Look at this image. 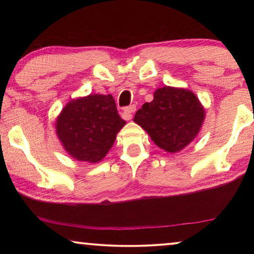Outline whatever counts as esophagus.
<instances>
[{"label": "esophagus", "instance_id": "1", "mask_svg": "<svg viewBox=\"0 0 254 254\" xmlns=\"http://www.w3.org/2000/svg\"><path fill=\"white\" fill-rule=\"evenodd\" d=\"M135 111H136V106L129 105V106L125 107L124 113H125V116H126L127 119H131V118H133V113L135 112Z\"/></svg>", "mask_w": 254, "mask_h": 254}]
</instances>
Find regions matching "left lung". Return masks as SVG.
<instances>
[{
  "instance_id": "8db88e82",
  "label": "left lung",
  "mask_w": 254,
  "mask_h": 254,
  "mask_svg": "<svg viewBox=\"0 0 254 254\" xmlns=\"http://www.w3.org/2000/svg\"><path fill=\"white\" fill-rule=\"evenodd\" d=\"M204 120V109L192 91L164 86L154 99L144 103L134 121L150 135L155 144L168 152H178L192 142Z\"/></svg>"
}]
</instances>
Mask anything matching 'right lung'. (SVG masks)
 <instances>
[{
    "mask_svg": "<svg viewBox=\"0 0 254 254\" xmlns=\"http://www.w3.org/2000/svg\"><path fill=\"white\" fill-rule=\"evenodd\" d=\"M126 125L111 95H89L69 102L58 117L59 140L77 161L98 163L112 148Z\"/></svg>",
    "mask_w": 254,
    "mask_h": 254,
    "instance_id": "obj_1",
    "label": "right lung"
}]
</instances>
